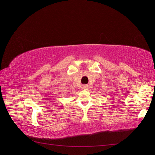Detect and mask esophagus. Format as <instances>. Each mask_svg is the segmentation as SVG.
I'll return each mask as SVG.
<instances>
[{"label": "esophagus", "instance_id": "obj_1", "mask_svg": "<svg viewBox=\"0 0 155 155\" xmlns=\"http://www.w3.org/2000/svg\"><path fill=\"white\" fill-rule=\"evenodd\" d=\"M83 89H85V90H87V89L88 88V85H83Z\"/></svg>", "mask_w": 155, "mask_h": 155}]
</instances>
